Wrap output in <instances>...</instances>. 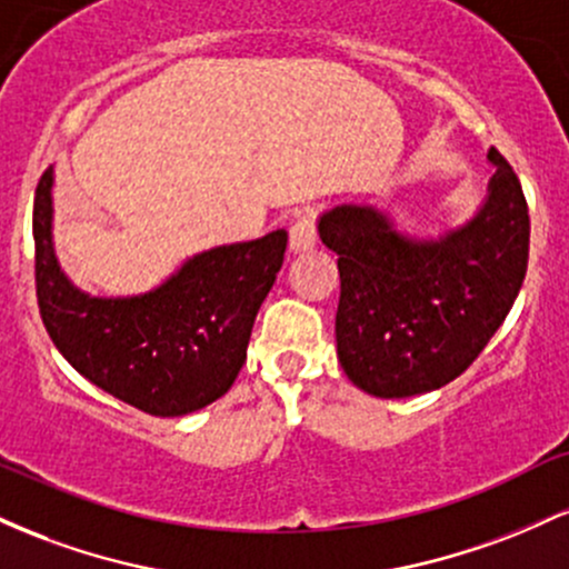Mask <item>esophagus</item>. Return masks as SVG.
I'll return each mask as SVG.
<instances>
[{
  "mask_svg": "<svg viewBox=\"0 0 569 569\" xmlns=\"http://www.w3.org/2000/svg\"><path fill=\"white\" fill-rule=\"evenodd\" d=\"M316 243H318L316 219H312V213H299L297 221H293L289 230V248L293 253H307L316 248Z\"/></svg>",
  "mask_w": 569,
  "mask_h": 569,
  "instance_id": "34e87169",
  "label": "esophagus"
}]
</instances>
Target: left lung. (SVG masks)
Masks as SVG:
<instances>
[{"instance_id":"left-lung-1","label":"left lung","mask_w":569,"mask_h":569,"mask_svg":"<svg viewBox=\"0 0 569 569\" xmlns=\"http://www.w3.org/2000/svg\"><path fill=\"white\" fill-rule=\"evenodd\" d=\"M487 200L462 227L409 238L375 206L318 219L337 253V356L356 388L380 398L439 390L460 377L506 321L527 272L530 213L513 168L489 149Z\"/></svg>"}]
</instances>
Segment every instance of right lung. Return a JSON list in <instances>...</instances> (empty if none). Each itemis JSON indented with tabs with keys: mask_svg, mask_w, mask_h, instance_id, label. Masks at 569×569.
Returning <instances> with one entry per match:
<instances>
[{
	"mask_svg": "<svg viewBox=\"0 0 569 569\" xmlns=\"http://www.w3.org/2000/svg\"><path fill=\"white\" fill-rule=\"evenodd\" d=\"M53 168L34 198V276L42 323L84 380L154 417H181L232 388L253 321L283 264L286 230L187 259L136 297H90L53 248Z\"/></svg>",
	"mask_w": 569,
	"mask_h": 569,
	"instance_id": "add662e5",
	"label": "right lung"
}]
</instances>
